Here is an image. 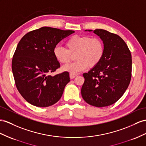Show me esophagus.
Listing matches in <instances>:
<instances>
[{"label":"esophagus","instance_id":"obj_1","mask_svg":"<svg viewBox=\"0 0 146 146\" xmlns=\"http://www.w3.org/2000/svg\"><path fill=\"white\" fill-rule=\"evenodd\" d=\"M77 76L76 74H73V73H70V78L71 79H73V78H75Z\"/></svg>","mask_w":146,"mask_h":146}]
</instances>
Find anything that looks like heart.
I'll return each instance as SVG.
<instances>
[{
  "mask_svg": "<svg viewBox=\"0 0 146 146\" xmlns=\"http://www.w3.org/2000/svg\"><path fill=\"white\" fill-rule=\"evenodd\" d=\"M66 50L60 47L54 48L55 59L60 63H68L74 55L76 60L71 64L62 66V70L75 74L88 68H94L102 60L104 55V45L98 37L88 36H73L65 43Z\"/></svg>",
  "mask_w": 146,
  "mask_h": 146,
  "instance_id": "1",
  "label": "heart"
}]
</instances>
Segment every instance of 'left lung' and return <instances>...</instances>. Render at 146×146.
<instances>
[{"instance_id":"obj_1","label":"left lung","mask_w":146,"mask_h":146,"mask_svg":"<svg viewBox=\"0 0 146 146\" xmlns=\"http://www.w3.org/2000/svg\"><path fill=\"white\" fill-rule=\"evenodd\" d=\"M93 32L103 41L105 51L99 64L83 73L85 80L81 92L89 105L102 107L115 103L128 88L131 78L132 59L121 37L102 29Z\"/></svg>"}]
</instances>
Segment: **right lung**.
<instances>
[{
    "mask_svg": "<svg viewBox=\"0 0 146 146\" xmlns=\"http://www.w3.org/2000/svg\"><path fill=\"white\" fill-rule=\"evenodd\" d=\"M74 33L45 27L28 33L18 42L12 72L18 91L31 105L46 107L61 98L70 79L66 72L49 74L60 66L53 51L60 41Z\"/></svg>",
    "mask_w": 146,
    "mask_h": 146,
    "instance_id": "obj_1",
    "label": "right lung"
}]
</instances>
